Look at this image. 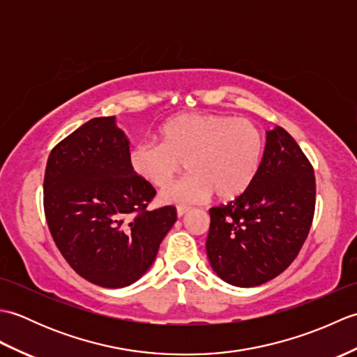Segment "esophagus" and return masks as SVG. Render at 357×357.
Listing matches in <instances>:
<instances>
[{
  "instance_id": "esophagus-1",
  "label": "esophagus",
  "mask_w": 357,
  "mask_h": 357,
  "mask_svg": "<svg viewBox=\"0 0 357 357\" xmlns=\"http://www.w3.org/2000/svg\"><path fill=\"white\" fill-rule=\"evenodd\" d=\"M188 211H190V207H187V206H178V208H176V213H178V218H181V216H184L185 213H188Z\"/></svg>"
}]
</instances>
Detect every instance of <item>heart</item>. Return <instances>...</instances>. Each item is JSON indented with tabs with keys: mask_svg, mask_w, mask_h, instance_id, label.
<instances>
[{
	"mask_svg": "<svg viewBox=\"0 0 357 357\" xmlns=\"http://www.w3.org/2000/svg\"><path fill=\"white\" fill-rule=\"evenodd\" d=\"M262 150V135L252 121L188 113L159 128V144L133 146L128 161L139 178L158 188L172 184L187 164L192 173L161 193L164 204L184 206L206 201L211 193L230 201L247 192L259 170Z\"/></svg>",
	"mask_w": 357,
	"mask_h": 357,
	"instance_id": "heart-1",
	"label": "heart"
}]
</instances>
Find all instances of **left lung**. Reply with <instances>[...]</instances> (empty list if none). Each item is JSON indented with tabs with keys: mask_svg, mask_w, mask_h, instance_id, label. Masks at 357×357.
Returning <instances> with one entry per match:
<instances>
[{
	"mask_svg": "<svg viewBox=\"0 0 357 357\" xmlns=\"http://www.w3.org/2000/svg\"><path fill=\"white\" fill-rule=\"evenodd\" d=\"M314 207L313 165L293 136L278 126L267 132L259 170L247 192L208 210L206 248L211 268L236 287L276 278L299 255Z\"/></svg>",
	"mask_w": 357,
	"mask_h": 357,
	"instance_id": "obj_1",
	"label": "left lung"
}]
</instances>
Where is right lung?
I'll return each mask as SVG.
<instances>
[{"label": "right lung", "instance_id": "add662e5", "mask_svg": "<svg viewBox=\"0 0 357 357\" xmlns=\"http://www.w3.org/2000/svg\"><path fill=\"white\" fill-rule=\"evenodd\" d=\"M115 116L87 121L52 149L44 215L67 264L105 288L133 284L153 264L176 208L147 210L156 190L136 174Z\"/></svg>", "mask_w": 357, "mask_h": 357}]
</instances>
